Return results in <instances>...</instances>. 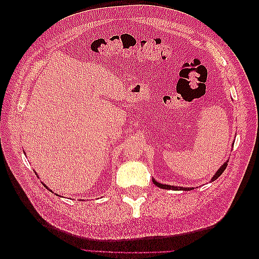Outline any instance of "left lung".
<instances>
[{
	"label": "left lung",
	"mask_w": 259,
	"mask_h": 259,
	"mask_svg": "<svg viewBox=\"0 0 259 259\" xmlns=\"http://www.w3.org/2000/svg\"><path fill=\"white\" fill-rule=\"evenodd\" d=\"M227 165H228V161L227 162H225L223 165H222V167L219 168L216 173H215V175L211 177V182H214V180H216L219 176H221L223 173H224V170L226 169V167H227ZM152 182H153V184L155 185V186H158L159 188H162V189H168V190H184V191H190V190H192L193 188H189V187H175V186H169V185H163V184H160V183H158L156 182L155 179H152Z\"/></svg>",
	"instance_id": "8db88e82"
}]
</instances>
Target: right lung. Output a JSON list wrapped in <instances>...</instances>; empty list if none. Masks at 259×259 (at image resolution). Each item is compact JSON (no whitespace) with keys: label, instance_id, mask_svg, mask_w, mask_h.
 I'll return each instance as SVG.
<instances>
[{"label":"right lung","instance_id":"obj_1","mask_svg":"<svg viewBox=\"0 0 259 259\" xmlns=\"http://www.w3.org/2000/svg\"><path fill=\"white\" fill-rule=\"evenodd\" d=\"M44 186H45V185H44ZM45 187H46V186H45ZM46 188H48V187H46ZM51 191H52V190H51Z\"/></svg>","mask_w":259,"mask_h":259}]
</instances>
